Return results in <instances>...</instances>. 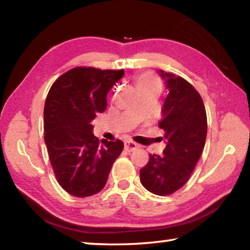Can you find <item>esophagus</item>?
Segmentation results:
<instances>
[{
    "label": "esophagus",
    "instance_id": "obj_1",
    "mask_svg": "<svg viewBox=\"0 0 250 250\" xmlns=\"http://www.w3.org/2000/svg\"><path fill=\"white\" fill-rule=\"evenodd\" d=\"M135 149H138V145L132 141H125V150L128 152H132Z\"/></svg>",
    "mask_w": 250,
    "mask_h": 250
}]
</instances>
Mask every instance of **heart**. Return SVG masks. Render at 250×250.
<instances>
[{
	"mask_svg": "<svg viewBox=\"0 0 250 250\" xmlns=\"http://www.w3.org/2000/svg\"><path fill=\"white\" fill-rule=\"evenodd\" d=\"M135 83L139 91L150 89V88H160L159 80L152 74H141L135 78Z\"/></svg>",
	"mask_w": 250,
	"mask_h": 250,
	"instance_id": "obj_1",
	"label": "heart"
}]
</instances>
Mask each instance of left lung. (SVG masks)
I'll return each instance as SVG.
<instances>
[{
	"label": "left lung",
	"instance_id": "8db88e82",
	"mask_svg": "<svg viewBox=\"0 0 250 250\" xmlns=\"http://www.w3.org/2000/svg\"><path fill=\"white\" fill-rule=\"evenodd\" d=\"M159 75L167 91L159 124L167 146L162 155H149L140 180L147 191L164 196L180 189L191 176L205 146L207 118L202 97L191 83L161 69Z\"/></svg>",
	"mask_w": 250,
	"mask_h": 250
}]
</instances>
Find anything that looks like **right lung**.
Returning <instances> with one entry per match:
<instances>
[{"mask_svg":"<svg viewBox=\"0 0 250 250\" xmlns=\"http://www.w3.org/2000/svg\"><path fill=\"white\" fill-rule=\"evenodd\" d=\"M124 75V69L76 67L50 87L44 107V139L55 176L70 195L100 192L124 150L121 140L99 141L91 125L107 108L108 92Z\"/></svg>","mask_w":250,"mask_h":250,"instance_id":"right-lung-1","label":"right lung"}]
</instances>
